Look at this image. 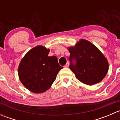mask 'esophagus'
Segmentation results:
<instances>
[{
	"label": "esophagus",
	"instance_id": "1",
	"mask_svg": "<svg viewBox=\"0 0 120 120\" xmlns=\"http://www.w3.org/2000/svg\"><path fill=\"white\" fill-rule=\"evenodd\" d=\"M68 66H69V61H67V63H66V64L64 66V67L67 68V67H68Z\"/></svg>",
	"mask_w": 120,
	"mask_h": 120
}]
</instances>
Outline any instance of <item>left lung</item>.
<instances>
[{
	"mask_svg": "<svg viewBox=\"0 0 120 120\" xmlns=\"http://www.w3.org/2000/svg\"><path fill=\"white\" fill-rule=\"evenodd\" d=\"M68 49L70 68L78 80L88 85L102 81L108 71L109 63L98 48L89 41L81 39L75 46Z\"/></svg>",
	"mask_w": 120,
	"mask_h": 120,
	"instance_id": "obj_1",
	"label": "left lung"
}]
</instances>
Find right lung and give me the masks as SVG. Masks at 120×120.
Instances as JSON below:
<instances>
[{
	"instance_id": "obj_1",
	"label": "right lung",
	"mask_w": 120,
	"mask_h": 120,
	"mask_svg": "<svg viewBox=\"0 0 120 120\" xmlns=\"http://www.w3.org/2000/svg\"><path fill=\"white\" fill-rule=\"evenodd\" d=\"M50 50L43 46L32 48L20 62L18 69L20 80L34 93H43L50 88L63 67L55 56H48Z\"/></svg>"
}]
</instances>
